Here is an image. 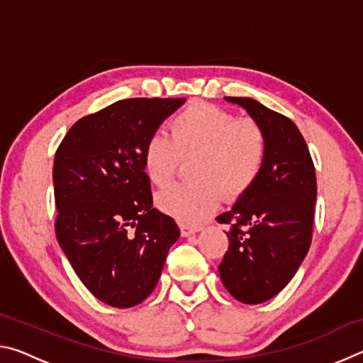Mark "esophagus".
<instances>
[{"label": "esophagus", "mask_w": 363, "mask_h": 363, "mask_svg": "<svg viewBox=\"0 0 363 363\" xmlns=\"http://www.w3.org/2000/svg\"><path fill=\"white\" fill-rule=\"evenodd\" d=\"M200 227L199 225H189V224H181V233L184 237L194 235L195 232H199Z\"/></svg>", "instance_id": "34e87169"}]
</instances>
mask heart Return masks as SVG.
<instances>
[{"mask_svg":"<svg viewBox=\"0 0 363 363\" xmlns=\"http://www.w3.org/2000/svg\"><path fill=\"white\" fill-rule=\"evenodd\" d=\"M169 136L152 134L144 147V169L152 184L173 181L181 160L195 158L189 174L194 182L160 192L158 208L182 224H199L223 199L247 192L259 177L267 155V136L253 118H237L218 106L194 104L168 125Z\"/></svg>","mask_w":363,"mask_h":363,"instance_id":"obj_1","label":"heart"}]
</instances>
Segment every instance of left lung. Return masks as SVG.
<instances>
[{"label": "left lung", "mask_w": 363, "mask_h": 363, "mask_svg": "<svg viewBox=\"0 0 363 363\" xmlns=\"http://www.w3.org/2000/svg\"><path fill=\"white\" fill-rule=\"evenodd\" d=\"M257 121L267 136L259 177L219 224L230 225L220 280L233 298L261 304L279 294L309 251L317 199L315 168L298 126L250 97H225Z\"/></svg>", "instance_id": "8db88e82"}]
</instances>
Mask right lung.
<instances>
[{"mask_svg": "<svg viewBox=\"0 0 363 363\" xmlns=\"http://www.w3.org/2000/svg\"><path fill=\"white\" fill-rule=\"evenodd\" d=\"M184 102H115L79 118L54 157L57 242L83 285L112 307L149 296L179 238L174 219L153 208L144 147Z\"/></svg>", "mask_w": 363, "mask_h": 363, "instance_id": "1", "label": "right lung"}]
</instances>
